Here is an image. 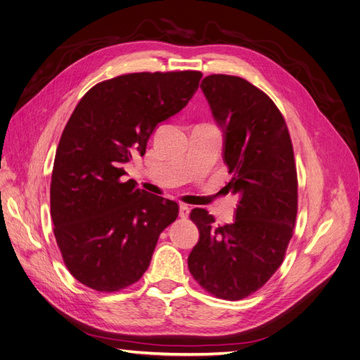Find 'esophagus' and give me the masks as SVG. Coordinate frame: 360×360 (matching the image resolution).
Masks as SVG:
<instances>
[{
	"instance_id": "obj_1",
	"label": "esophagus",
	"mask_w": 360,
	"mask_h": 360,
	"mask_svg": "<svg viewBox=\"0 0 360 360\" xmlns=\"http://www.w3.org/2000/svg\"><path fill=\"white\" fill-rule=\"evenodd\" d=\"M190 215V207L187 205H181L179 206V217L181 218H188Z\"/></svg>"
}]
</instances>
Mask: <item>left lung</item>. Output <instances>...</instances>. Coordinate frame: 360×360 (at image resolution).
<instances>
[{
  "label": "left lung",
  "mask_w": 360,
  "mask_h": 360,
  "mask_svg": "<svg viewBox=\"0 0 360 360\" xmlns=\"http://www.w3.org/2000/svg\"><path fill=\"white\" fill-rule=\"evenodd\" d=\"M200 89L224 133V163L238 194L233 224L215 225L191 210L200 238L188 257L197 283L222 300H242L269 282L283 262L295 227L298 181L288 126L262 90L234 75L206 77Z\"/></svg>",
  "instance_id": "obj_1"
}]
</instances>
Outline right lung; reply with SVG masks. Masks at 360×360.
<instances>
[{"instance_id": "add662e5", "label": "right lung", "mask_w": 360, "mask_h": 360, "mask_svg": "<svg viewBox=\"0 0 360 360\" xmlns=\"http://www.w3.org/2000/svg\"><path fill=\"white\" fill-rule=\"evenodd\" d=\"M202 72H135L93 86L60 136L50 184L55 237L66 269L91 289L115 292L148 269L178 203L124 179L158 123L178 114Z\"/></svg>"}]
</instances>
